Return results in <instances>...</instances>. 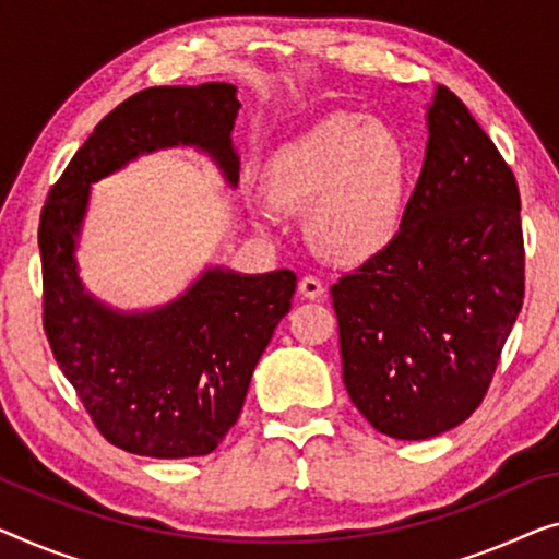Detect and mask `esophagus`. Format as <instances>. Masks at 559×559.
Here are the masks:
<instances>
[{
	"instance_id": "1",
	"label": "esophagus",
	"mask_w": 559,
	"mask_h": 559,
	"mask_svg": "<svg viewBox=\"0 0 559 559\" xmlns=\"http://www.w3.org/2000/svg\"><path fill=\"white\" fill-rule=\"evenodd\" d=\"M298 290H301V296L308 298V301H319V298H323V294H326V286H323L316 276H306L301 278V283H298Z\"/></svg>"
}]
</instances>
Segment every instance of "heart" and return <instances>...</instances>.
<instances>
[{
  "label": "heart",
  "instance_id": "1",
  "mask_svg": "<svg viewBox=\"0 0 559 559\" xmlns=\"http://www.w3.org/2000/svg\"><path fill=\"white\" fill-rule=\"evenodd\" d=\"M409 175V153L394 128L336 112L273 153L265 188L276 205L308 213V233L323 253L369 261L402 228ZM253 213L269 218L263 205Z\"/></svg>",
  "mask_w": 559,
  "mask_h": 559
}]
</instances>
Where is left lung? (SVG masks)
<instances>
[{"mask_svg":"<svg viewBox=\"0 0 559 559\" xmlns=\"http://www.w3.org/2000/svg\"><path fill=\"white\" fill-rule=\"evenodd\" d=\"M396 238L331 286L344 384L381 435L419 441L485 399L524 296L520 190L464 103L437 87Z\"/></svg>","mask_w":559,"mask_h":559,"instance_id":"8db88e82","label":"left lung"}]
</instances>
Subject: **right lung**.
I'll return each instance as SVG.
<instances>
[{
  "instance_id": "obj_1",
  "label": "right lung",
  "mask_w": 559,
  "mask_h": 559,
  "mask_svg": "<svg viewBox=\"0 0 559 559\" xmlns=\"http://www.w3.org/2000/svg\"><path fill=\"white\" fill-rule=\"evenodd\" d=\"M236 93L228 82H205L128 97L74 153L41 207L47 341L99 435L130 454H211L238 421L255 364L296 294L294 271L248 276L207 265L173 301L122 311L80 278L90 188L140 155L195 147L238 186Z\"/></svg>"
}]
</instances>
